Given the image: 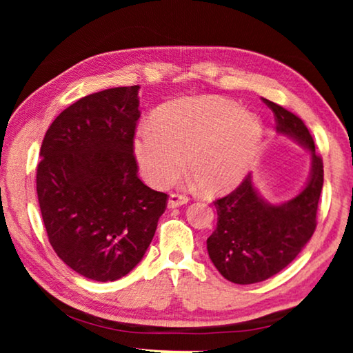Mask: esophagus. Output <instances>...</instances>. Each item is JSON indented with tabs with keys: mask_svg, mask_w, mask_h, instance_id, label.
Segmentation results:
<instances>
[{
	"mask_svg": "<svg viewBox=\"0 0 353 353\" xmlns=\"http://www.w3.org/2000/svg\"><path fill=\"white\" fill-rule=\"evenodd\" d=\"M188 198L183 194H171L170 199H168V208H176V207H181L183 204H188Z\"/></svg>",
	"mask_w": 353,
	"mask_h": 353,
	"instance_id": "obj_1",
	"label": "esophagus"
}]
</instances>
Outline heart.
Returning <instances> with one entry per match:
<instances>
[{"instance_id": "1", "label": "heart", "mask_w": 353, "mask_h": 353, "mask_svg": "<svg viewBox=\"0 0 353 353\" xmlns=\"http://www.w3.org/2000/svg\"><path fill=\"white\" fill-rule=\"evenodd\" d=\"M265 128L259 115L221 97L183 98L162 105L154 126L143 124L134 154L145 181L155 188L170 185L183 170L207 193L238 187L259 157Z\"/></svg>"}]
</instances>
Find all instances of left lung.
I'll use <instances>...</instances> for the list:
<instances>
[{"label": "left lung", "mask_w": 353, "mask_h": 353, "mask_svg": "<svg viewBox=\"0 0 353 353\" xmlns=\"http://www.w3.org/2000/svg\"><path fill=\"white\" fill-rule=\"evenodd\" d=\"M274 113L277 134L290 137L312 155V170L294 198L271 204L255 188L252 176L213 204L218 224L207 238L208 256L232 283L250 285L276 276L305 248L316 229L324 183V165L303 121L282 105L261 98Z\"/></svg>", "instance_id": "left-lung-1"}]
</instances>
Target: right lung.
Wrapping results in <instances>:
<instances>
[{
  "mask_svg": "<svg viewBox=\"0 0 353 353\" xmlns=\"http://www.w3.org/2000/svg\"><path fill=\"white\" fill-rule=\"evenodd\" d=\"M139 90L117 87L76 101L40 148L37 196L48 240L65 265L97 282L139 265L168 201L137 176Z\"/></svg>",
  "mask_w": 353,
  "mask_h": 353,
  "instance_id": "add662e5",
  "label": "right lung"
}]
</instances>
